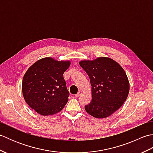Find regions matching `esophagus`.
<instances>
[{
  "label": "esophagus",
  "instance_id": "34e87169",
  "mask_svg": "<svg viewBox=\"0 0 153 153\" xmlns=\"http://www.w3.org/2000/svg\"><path fill=\"white\" fill-rule=\"evenodd\" d=\"M81 94H82V91H79V92L77 93L76 94V97H79Z\"/></svg>",
  "mask_w": 153,
  "mask_h": 153
}]
</instances>
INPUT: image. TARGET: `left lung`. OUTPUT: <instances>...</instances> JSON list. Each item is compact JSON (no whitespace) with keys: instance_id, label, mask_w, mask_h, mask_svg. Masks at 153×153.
<instances>
[{"instance_id":"obj_1","label":"left lung","mask_w":153,"mask_h":153,"mask_svg":"<svg viewBox=\"0 0 153 153\" xmlns=\"http://www.w3.org/2000/svg\"><path fill=\"white\" fill-rule=\"evenodd\" d=\"M79 64L88 75L91 85L92 100L85 106L86 112L97 118L110 116L128 96L129 83L124 70L107 57L83 60Z\"/></svg>"}]
</instances>
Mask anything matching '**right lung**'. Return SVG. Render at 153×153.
Listing matches in <instances>:
<instances>
[{
  "mask_svg": "<svg viewBox=\"0 0 153 153\" xmlns=\"http://www.w3.org/2000/svg\"><path fill=\"white\" fill-rule=\"evenodd\" d=\"M70 66V61L47 57L29 68L23 78L22 93L32 109L41 115L50 116L64 108L70 93L63 74Z\"/></svg>",
  "mask_w": 153,
  "mask_h": 153,
  "instance_id": "obj_1",
  "label": "right lung"
}]
</instances>
